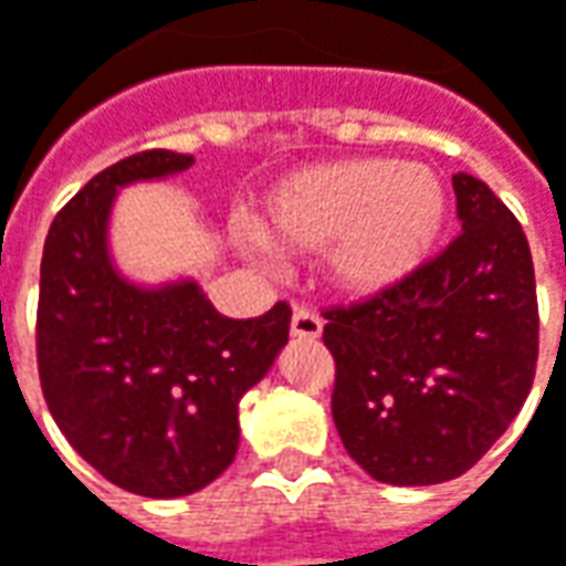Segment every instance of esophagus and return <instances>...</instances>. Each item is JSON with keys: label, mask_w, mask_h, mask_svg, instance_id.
Segmentation results:
<instances>
[{"label": "esophagus", "mask_w": 566, "mask_h": 566, "mask_svg": "<svg viewBox=\"0 0 566 566\" xmlns=\"http://www.w3.org/2000/svg\"><path fill=\"white\" fill-rule=\"evenodd\" d=\"M290 331H293L295 339H317L321 337V331H324V321H321L312 308L298 305V308L293 312V324H290Z\"/></svg>", "instance_id": "obj_1"}]
</instances>
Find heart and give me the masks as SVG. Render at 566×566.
I'll return each instance as SVG.
<instances>
[{"label": "heart", "mask_w": 566, "mask_h": 566, "mask_svg": "<svg viewBox=\"0 0 566 566\" xmlns=\"http://www.w3.org/2000/svg\"><path fill=\"white\" fill-rule=\"evenodd\" d=\"M444 217V186L428 166L337 160L280 179L258 207V235L290 251L324 249L337 290L378 295L422 268Z\"/></svg>", "instance_id": "1"}]
</instances>
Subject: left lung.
I'll return each mask as SVG.
<instances>
[{
    "label": "left lung",
    "instance_id": "8db88e82",
    "mask_svg": "<svg viewBox=\"0 0 566 566\" xmlns=\"http://www.w3.org/2000/svg\"><path fill=\"white\" fill-rule=\"evenodd\" d=\"M463 232L400 286L327 308L337 365L331 412L346 453L387 485L472 469L533 390L538 302L520 220L457 172Z\"/></svg>",
    "mask_w": 566,
    "mask_h": 566
}]
</instances>
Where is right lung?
I'll return each mask as SVG.
<instances>
[{
	"label": "right lung",
	"instance_id": "right-lung-1",
	"mask_svg": "<svg viewBox=\"0 0 566 566\" xmlns=\"http://www.w3.org/2000/svg\"><path fill=\"white\" fill-rule=\"evenodd\" d=\"M188 154L142 150L55 213L36 305V368L69 444L113 485L182 497L235 460L239 400L271 371L293 308L223 317L195 280L138 286L109 254L116 191L176 176Z\"/></svg>",
	"mask_w": 566,
	"mask_h": 566
}]
</instances>
